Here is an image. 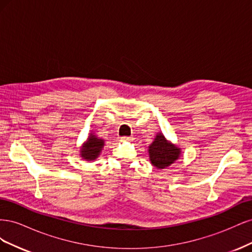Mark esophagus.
Returning <instances> with one entry per match:
<instances>
[{"label":"esophagus","mask_w":252,"mask_h":252,"mask_svg":"<svg viewBox=\"0 0 252 252\" xmlns=\"http://www.w3.org/2000/svg\"><path fill=\"white\" fill-rule=\"evenodd\" d=\"M122 140H123V141H130L132 139H131V136H122Z\"/></svg>","instance_id":"obj_1"}]
</instances>
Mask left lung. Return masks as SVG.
Segmentation results:
<instances>
[{
    "instance_id": "left-lung-1",
    "label": "left lung",
    "mask_w": 252,
    "mask_h": 252,
    "mask_svg": "<svg viewBox=\"0 0 252 252\" xmlns=\"http://www.w3.org/2000/svg\"><path fill=\"white\" fill-rule=\"evenodd\" d=\"M180 154V149L167 142L161 133L157 135L154 143L149 146L151 164L159 169H163L174 163L175 159L179 158Z\"/></svg>"
}]
</instances>
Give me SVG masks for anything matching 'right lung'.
Instances as JSON below:
<instances>
[{"mask_svg":"<svg viewBox=\"0 0 252 252\" xmlns=\"http://www.w3.org/2000/svg\"><path fill=\"white\" fill-rule=\"evenodd\" d=\"M104 146V141L101 139H97L95 135H90L88 141L86 142L85 146H83L81 156L85 159H94L96 157L100 155V152Z\"/></svg>","mask_w":252,"mask_h":252,"instance_id":"1","label":"right lung"}]
</instances>
